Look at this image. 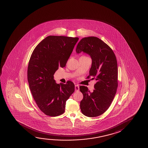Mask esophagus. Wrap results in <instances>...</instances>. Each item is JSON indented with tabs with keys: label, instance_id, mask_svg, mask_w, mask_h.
Masks as SVG:
<instances>
[{
	"label": "esophagus",
	"instance_id": "esophagus-1",
	"mask_svg": "<svg viewBox=\"0 0 148 148\" xmlns=\"http://www.w3.org/2000/svg\"><path fill=\"white\" fill-rule=\"evenodd\" d=\"M79 86L78 85H75V90L76 91H79Z\"/></svg>",
	"mask_w": 148,
	"mask_h": 148
}]
</instances>
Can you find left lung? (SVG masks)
<instances>
[{
	"label": "left lung",
	"instance_id": "obj_1",
	"mask_svg": "<svg viewBox=\"0 0 148 148\" xmlns=\"http://www.w3.org/2000/svg\"><path fill=\"white\" fill-rule=\"evenodd\" d=\"M77 53L83 52L92 60L89 77L97 82L95 89L89 91L88 88L80 86L83 95L80 107L83 115L94 117L101 115L109 108L115 95L118 87V66L115 55L110 47L96 37L81 39L76 49Z\"/></svg>",
	"mask_w": 148,
	"mask_h": 148
}]
</instances>
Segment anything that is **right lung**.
Here are the masks:
<instances>
[{
    "label": "right lung",
    "instance_id": "add662e5",
    "mask_svg": "<svg viewBox=\"0 0 148 148\" xmlns=\"http://www.w3.org/2000/svg\"><path fill=\"white\" fill-rule=\"evenodd\" d=\"M78 37L49 36L35 48L29 62L27 78L35 101L47 115L56 117L65 112L66 103L74 92V83L57 84L53 75L65 67Z\"/></svg>",
    "mask_w": 148,
    "mask_h": 148
}]
</instances>
